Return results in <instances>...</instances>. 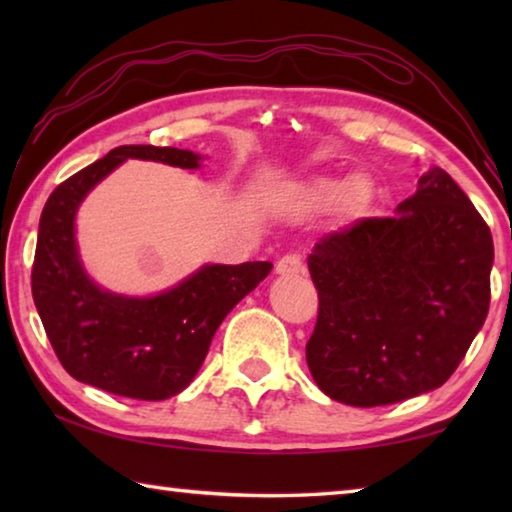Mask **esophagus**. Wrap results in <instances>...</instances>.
<instances>
[{"label":"esophagus","instance_id":"34e87169","mask_svg":"<svg viewBox=\"0 0 512 512\" xmlns=\"http://www.w3.org/2000/svg\"><path fill=\"white\" fill-rule=\"evenodd\" d=\"M275 271L280 273V275H291V273H298V271H302V257H300L298 253L282 255L280 259H277Z\"/></svg>","mask_w":512,"mask_h":512}]
</instances>
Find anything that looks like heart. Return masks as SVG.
<instances>
[{
  "label": "heart",
  "mask_w": 512,
  "mask_h": 512,
  "mask_svg": "<svg viewBox=\"0 0 512 512\" xmlns=\"http://www.w3.org/2000/svg\"><path fill=\"white\" fill-rule=\"evenodd\" d=\"M370 201V185L366 178H314L302 192V205L307 210L323 212L343 203L348 210H361Z\"/></svg>",
  "instance_id": "obj_1"
}]
</instances>
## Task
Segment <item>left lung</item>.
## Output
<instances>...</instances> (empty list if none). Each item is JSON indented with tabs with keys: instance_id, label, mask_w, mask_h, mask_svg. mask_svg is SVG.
<instances>
[{
	"instance_id": "8db88e82",
	"label": "left lung",
	"mask_w": 512,
	"mask_h": 512,
	"mask_svg": "<svg viewBox=\"0 0 512 512\" xmlns=\"http://www.w3.org/2000/svg\"><path fill=\"white\" fill-rule=\"evenodd\" d=\"M492 259L488 223L440 167L395 216L325 235L307 259L318 291L307 366L320 391L370 409L443 386L488 316Z\"/></svg>"
}]
</instances>
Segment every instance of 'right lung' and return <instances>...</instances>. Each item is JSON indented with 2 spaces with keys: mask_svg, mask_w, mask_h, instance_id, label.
<instances>
[{
  "mask_svg": "<svg viewBox=\"0 0 512 512\" xmlns=\"http://www.w3.org/2000/svg\"><path fill=\"white\" fill-rule=\"evenodd\" d=\"M128 158L196 169L201 155L173 146H117L60 183L40 216L31 291L51 348L69 375L101 391L155 402L185 391L223 318L273 264H207L153 298L99 289L76 253L74 216L85 194Z\"/></svg>",
  "mask_w": 512,
  "mask_h": 512,
  "instance_id": "add662e5",
  "label": "right lung"
}]
</instances>
